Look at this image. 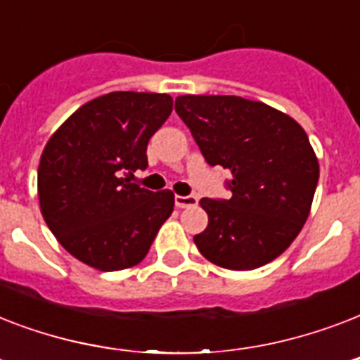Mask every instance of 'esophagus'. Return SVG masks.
I'll use <instances>...</instances> for the list:
<instances>
[{"label": "esophagus", "instance_id": "1", "mask_svg": "<svg viewBox=\"0 0 360 360\" xmlns=\"http://www.w3.org/2000/svg\"><path fill=\"white\" fill-rule=\"evenodd\" d=\"M175 205H177L179 209L194 207V205H198V198L196 196H175Z\"/></svg>", "mask_w": 360, "mask_h": 360}]
</instances>
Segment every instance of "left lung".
Masks as SVG:
<instances>
[{"instance_id":"left-lung-1","label":"left lung","mask_w":360,"mask_h":360,"mask_svg":"<svg viewBox=\"0 0 360 360\" xmlns=\"http://www.w3.org/2000/svg\"><path fill=\"white\" fill-rule=\"evenodd\" d=\"M175 112L205 160L231 172L230 200H200L209 224L194 236L198 250L231 271L273 262L302 230L318 186L304 129L269 104L233 95H181Z\"/></svg>"}]
</instances>
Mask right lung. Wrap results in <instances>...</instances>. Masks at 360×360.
Here are the masks:
<instances>
[{
	"instance_id": "1",
	"label": "right lung",
	"mask_w": 360,
	"mask_h": 360,
	"mask_svg": "<svg viewBox=\"0 0 360 360\" xmlns=\"http://www.w3.org/2000/svg\"><path fill=\"white\" fill-rule=\"evenodd\" d=\"M174 110L166 93L114 91L76 110L44 146L37 191L59 245L98 271L134 267L174 211L172 191L129 175L147 168V143Z\"/></svg>"
}]
</instances>
